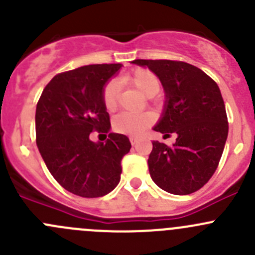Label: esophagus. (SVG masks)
I'll return each instance as SVG.
<instances>
[{
    "label": "esophagus",
    "instance_id": "1",
    "mask_svg": "<svg viewBox=\"0 0 255 255\" xmlns=\"http://www.w3.org/2000/svg\"><path fill=\"white\" fill-rule=\"evenodd\" d=\"M137 141H138V137H135V136H131V137H130V142L132 143V145H135Z\"/></svg>",
    "mask_w": 255,
    "mask_h": 255
}]
</instances>
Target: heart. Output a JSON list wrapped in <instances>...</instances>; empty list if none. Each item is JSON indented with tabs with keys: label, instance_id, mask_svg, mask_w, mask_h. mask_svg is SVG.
Listing matches in <instances>:
<instances>
[{
	"label": "heart",
	"instance_id": "obj_1",
	"mask_svg": "<svg viewBox=\"0 0 255 255\" xmlns=\"http://www.w3.org/2000/svg\"><path fill=\"white\" fill-rule=\"evenodd\" d=\"M123 83L132 85L141 94L147 98H152L160 92V79L157 75L151 70L145 68H137L125 75L122 79ZM102 100L105 110L113 113L118 108L119 100V85L115 80H109L104 85L102 92ZM153 118L151 114L142 113V114H130V113H122L118 114L113 119V128L115 132L128 136H138L152 125Z\"/></svg>",
	"mask_w": 255,
	"mask_h": 255
}]
</instances>
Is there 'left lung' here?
I'll list each match as a JSON object with an SVG mask.
<instances>
[{
	"label": "left lung",
	"instance_id": "left-lung-1",
	"mask_svg": "<svg viewBox=\"0 0 255 255\" xmlns=\"http://www.w3.org/2000/svg\"><path fill=\"white\" fill-rule=\"evenodd\" d=\"M163 85L165 112L153 130L176 133L172 147L152 142L147 165L151 178L172 195L202 188L218 167L228 136V119L218 85L203 70L180 60L135 59Z\"/></svg>",
	"mask_w": 255,
	"mask_h": 255
}]
</instances>
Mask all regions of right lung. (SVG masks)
Here are the masks:
<instances>
[{"instance_id": "add662e5", "label": "right lung", "mask_w": 255, "mask_h": 255, "mask_svg": "<svg viewBox=\"0 0 255 255\" xmlns=\"http://www.w3.org/2000/svg\"><path fill=\"white\" fill-rule=\"evenodd\" d=\"M120 67L92 64L59 73L37 103L36 142L45 166L63 188L80 197L112 192L120 181L123 157L131 148L122 133L110 132L104 143L89 138L93 131L109 132L102 92Z\"/></svg>"}]
</instances>
